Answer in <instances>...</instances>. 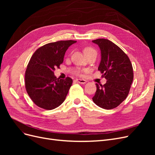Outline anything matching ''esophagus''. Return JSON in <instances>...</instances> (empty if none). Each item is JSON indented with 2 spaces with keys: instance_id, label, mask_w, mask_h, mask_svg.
<instances>
[{
  "instance_id": "34e87169",
  "label": "esophagus",
  "mask_w": 155,
  "mask_h": 155,
  "mask_svg": "<svg viewBox=\"0 0 155 155\" xmlns=\"http://www.w3.org/2000/svg\"><path fill=\"white\" fill-rule=\"evenodd\" d=\"M76 81L78 82L79 83H81V84H85L87 83L86 80H85V79H77Z\"/></svg>"
}]
</instances>
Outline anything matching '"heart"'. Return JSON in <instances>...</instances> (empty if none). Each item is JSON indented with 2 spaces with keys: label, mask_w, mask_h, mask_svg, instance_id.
Here are the masks:
<instances>
[{
  "label": "heart",
  "mask_w": 155,
  "mask_h": 155,
  "mask_svg": "<svg viewBox=\"0 0 155 155\" xmlns=\"http://www.w3.org/2000/svg\"><path fill=\"white\" fill-rule=\"evenodd\" d=\"M83 52L86 55H88V54H91V53H96V51L94 49L92 48V47H90V46H87V47H85L83 49ZM74 72L75 74H79V73H80V71L78 70H74Z\"/></svg>",
  "instance_id": "obj_1"
}]
</instances>
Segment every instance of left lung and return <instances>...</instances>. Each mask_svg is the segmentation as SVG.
<instances>
[{
	"mask_svg": "<svg viewBox=\"0 0 155 155\" xmlns=\"http://www.w3.org/2000/svg\"><path fill=\"white\" fill-rule=\"evenodd\" d=\"M101 50V62L98 67L107 79L104 85L96 83L97 90L92 100L105 109L118 107L127 97L133 80V69L129 57L112 41L105 39L92 41Z\"/></svg>",
	"mask_w": 155,
	"mask_h": 155,
	"instance_id": "8db88e82",
	"label": "left lung"
}]
</instances>
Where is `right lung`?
I'll list each match as a JSON object with an SVG mask.
<instances>
[{
	"mask_svg": "<svg viewBox=\"0 0 155 155\" xmlns=\"http://www.w3.org/2000/svg\"><path fill=\"white\" fill-rule=\"evenodd\" d=\"M76 41H59L43 45L33 54L25 72L26 90L34 104L42 109L52 110L61 105L72 84L67 77L59 79L55 68L63 63L64 55Z\"/></svg>",
	"mask_w": 155,
	"mask_h": 155,
	"instance_id": "obj_1",
	"label": "right lung"
}]
</instances>
